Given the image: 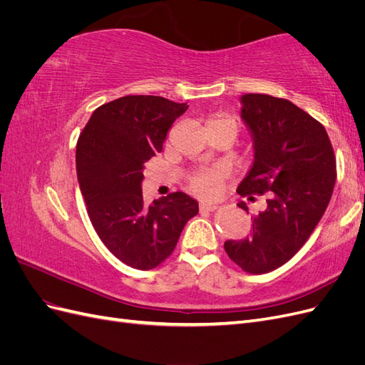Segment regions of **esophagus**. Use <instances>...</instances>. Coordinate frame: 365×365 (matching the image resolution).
<instances>
[{"label": "esophagus", "instance_id": "34e87169", "mask_svg": "<svg viewBox=\"0 0 365 365\" xmlns=\"http://www.w3.org/2000/svg\"><path fill=\"white\" fill-rule=\"evenodd\" d=\"M200 208L201 210H207V212H215V210L219 208L217 204H213V202H201L200 204Z\"/></svg>", "mask_w": 365, "mask_h": 365}]
</instances>
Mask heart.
<instances>
[{
    "instance_id": "obj_1",
    "label": "heart",
    "mask_w": 365,
    "mask_h": 365,
    "mask_svg": "<svg viewBox=\"0 0 365 365\" xmlns=\"http://www.w3.org/2000/svg\"><path fill=\"white\" fill-rule=\"evenodd\" d=\"M217 120H231V118H217ZM224 181L222 169H208L196 173L190 180L192 190L202 196H215L219 193L220 185Z\"/></svg>"
}]
</instances>
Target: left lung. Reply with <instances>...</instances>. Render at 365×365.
Here are the masks:
<instances>
[{"label":"left lung","mask_w":365,"mask_h":365,"mask_svg":"<svg viewBox=\"0 0 365 365\" xmlns=\"http://www.w3.org/2000/svg\"><path fill=\"white\" fill-rule=\"evenodd\" d=\"M242 118L254 143V163L237 193H268L267 210L252 217L244 240H227L228 257L250 274L274 271L312 235L329 205L336 160L324 126L286 98L240 97ZM240 208L248 210L242 202Z\"/></svg>","instance_id":"left-lung-1"}]
</instances>
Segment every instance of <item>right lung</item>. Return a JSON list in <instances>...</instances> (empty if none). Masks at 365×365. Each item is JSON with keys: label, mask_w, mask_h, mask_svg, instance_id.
<instances>
[{"label": "right lung", "mask_w": 365, "mask_h": 365, "mask_svg": "<svg viewBox=\"0 0 365 365\" xmlns=\"http://www.w3.org/2000/svg\"><path fill=\"white\" fill-rule=\"evenodd\" d=\"M187 103L125 96L98 106L76 146V170L88 216L105 247L128 267L148 271L173 252L197 202L175 192L145 205L143 168Z\"/></svg>", "instance_id": "1"}]
</instances>
